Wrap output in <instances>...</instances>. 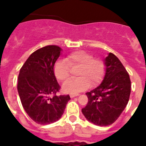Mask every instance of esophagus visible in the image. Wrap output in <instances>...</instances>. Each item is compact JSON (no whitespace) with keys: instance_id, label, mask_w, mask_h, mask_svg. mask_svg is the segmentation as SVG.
<instances>
[{"instance_id":"obj_1","label":"esophagus","mask_w":146,"mask_h":146,"mask_svg":"<svg viewBox=\"0 0 146 146\" xmlns=\"http://www.w3.org/2000/svg\"><path fill=\"white\" fill-rule=\"evenodd\" d=\"M80 96L79 94H70V98H74V97H76V96Z\"/></svg>"}]
</instances>
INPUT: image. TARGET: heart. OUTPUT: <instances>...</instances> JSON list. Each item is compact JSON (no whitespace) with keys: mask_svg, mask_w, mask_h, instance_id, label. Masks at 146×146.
I'll return each mask as SVG.
<instances>
[{"mask_svg":"<svg viewBox=\"0 0 146 146\" xmlns=\"http://www.w3.org/2000/svg\"><path fill=\"white\" fill-rule=\"evenodd\" d=\"M69 66H79L76 73L79 77L64 82L62 90L65 93L77 94L88 89L91 84L96 86L101 82L105 73V65L102 60L93 58L86 51L77 50L70 54L65 60H59L55 63L54 73L59 81H64L69 77Z\"/></svg>","mask_w":146,"mask_h":146,"instance_id":"b5f03b06","label":"heart"}]
</instances>
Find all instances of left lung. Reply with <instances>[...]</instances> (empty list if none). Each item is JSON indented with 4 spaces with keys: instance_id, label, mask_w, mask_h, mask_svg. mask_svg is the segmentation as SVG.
<instances>
[{
    "instance_id": "obj_1",
    "label": "left lung",
    "mask_w": 146,
    "mask_h": 146,
    "mask_svg": "<svg viewBox=\"0 0 146 146\" xmlns=\"http://www.w3.org/2000/svg\"><path fill=\"white\" fill-rule=\"evenodd\" d=\"M104 63V79L96 89L86 93L89 101L82 109L89 122L100 127L115 122L127 106L131 91L129 76L120 60L109 53Z\"/></svg>"
}]
</instances>
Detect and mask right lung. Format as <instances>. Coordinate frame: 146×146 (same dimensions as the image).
Here are the masks:
<instances>
[{
  "mask_svg": "<svg viewBox=\"0 0 146 146\" xmlns=\"http://www.w3.org/2000/svg\"><path fill=\"white\" fill-rule=\"evenodd\" d=\"M62 49L48 45L38 49L20 69L17 90L22 105L35 123L47 125L61 117L70 97L56 96L60 86L54 73V66Z\"/></svg>",
  "mask_w": 146,
  "mask_h": 146,
  "instance_id": "add662e5",
  "label": "right lung"
}]
</instances>
